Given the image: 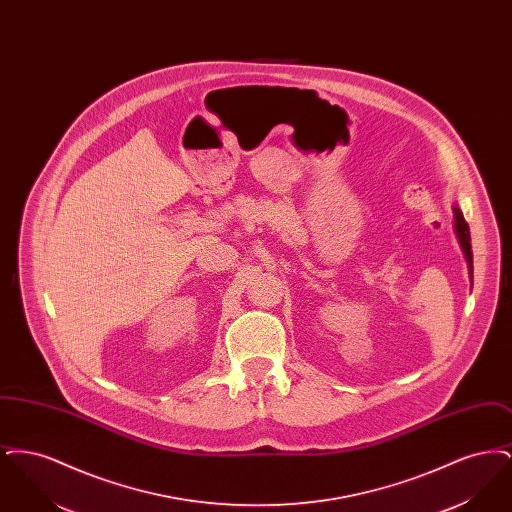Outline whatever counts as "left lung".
I'll return each instance as SVG.
<instances>
[{"instance_id": "8db88e82", "label": "left lung", "mask_w": 512, "mask_h": 512, "mask_svg": "<svg viewBox=\"0 0 512 512\" xmlns=\"http://www.w3.org/2000/svg\"><path fill=\"white\" fill-rule=\"evenodd\" d=\"M453 213H455V228H457V236L461 240L463 245L464 255H466V261H468V267H470V276H472V247H470V230H468V224L464 220L463 213L453 207Z\"/></svg>"}]
</instances>
